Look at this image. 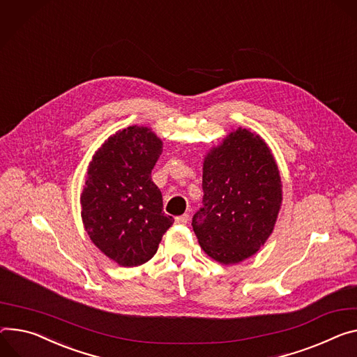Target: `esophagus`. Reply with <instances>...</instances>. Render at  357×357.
I'll list each match as a JSON object with an SVG mask.
<instances>
[{"mask_svg": "<svg viewBox=\"0 0 357 357\" xmlns=\"http://www.w3.org/2000/svg\"><path fill=\"white\" fill-rule=\"evenodd\" d=\"M188 220H189V215L188 213H183V215L175 218V223H178V225H185V223H188Z\"/></svg>", "mask_w": 357, "mask_h": 357, "instance_id": "34e87169", "label": "esophagus"}]
</instances>
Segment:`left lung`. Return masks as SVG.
I'll list each match as a JSON object with an SVG mask.
<instances>
[{
	"label": "left lung",
	"instance_id": "1",
	"mask_svg": "<svg viewBox=\"0 0 357 357\" xmlns=\"http://www.w3.org/2000/svg\"><path fill=\"white\" fill-rule=\"evenodd\" d=\"M204 208L192 219L204 252L222 265L253 256L272 235L283 185L266 141L239 126L204 156Z\"/></svg>",
	"mask_w": 357,
	"mask_h": 357
}]
</instances>
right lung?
<instances>
[{
    "mask_svg": "<svg viewBox=\"0 0 357 357\" xmlns=\"http://www.w3.org/2000/svg\"><path fill=\"white\" fill-rule=\"evenodd\" d=\"M162 146L152 128L131 125L108 137L88 164L79 197L84 229L122 268L146 264L174 223L151 179Z\"/></svg>",
    "mask_w": 357,
    "mask_h": 357,
    "instance_id": "obj_1",
    "label": "right lung"
}]
</instances>
